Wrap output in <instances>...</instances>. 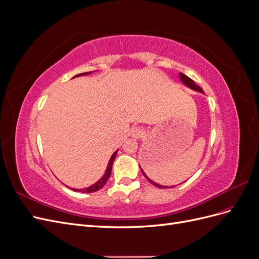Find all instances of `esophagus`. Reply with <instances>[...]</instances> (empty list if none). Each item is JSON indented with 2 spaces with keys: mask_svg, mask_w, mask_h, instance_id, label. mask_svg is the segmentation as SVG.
<instances>
[{
  "mask_svg": "<svg viewBox=\"0 0 259 259\" xmlns=\"http://www.w3.org/2000/svg\"><path fill=\"white\" fill-rule=\"evenodd\" d=\"M144 134H145V131H144L142 127H138V126L133 127L132 131H131V136H132L133 138H135V139L142 138Z\"/></svg>",
  "mask_w": 259,
  "mask_h": 259,
  "instance_id": "esophagus-1",
  "label": "esophagus"
}]
</instances>
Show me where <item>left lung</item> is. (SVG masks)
Listing matches in <instances>:
<instances>
[{
	"mask_svg": "<svg viewBox=\"0 0 259 259\" xmlns=\"http://www.w3.org/2000/svg\"><path fill=\"white\" fill-rule=\"evenodd\" d=\"M179 77H180V80H182V82L187 86V88H189V89H191V90H193V91H197V92H200V93H202L203 94V91H202V89L201 88H199V86L197 85V84H195L191 79H190V77H188L187 75H185L184 73H179ZM140 167V166H139ZM140 170H142V173H143V175L149 180V182H150L153 186H155V187H158V188H161V189H163V188H164V189H165V188H170V187H174V186H162V185H159V184H156V183H154L153 182V180H151L150 178H149L146 174H145V171L142 169V168H140Z\"/></svg>",
	"mask_w": 259,
	"mask_h": 259,
	"instance_id": "obj_1",
	"label": "left lung"
}]
</instances>
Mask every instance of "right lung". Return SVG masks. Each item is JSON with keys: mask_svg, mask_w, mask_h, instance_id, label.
I'll return each instance as SVG.
<instances>
[{"mask_svg": "<svg viewBox=\"0 0 259 259\" xmlns=\"http://www.w3.org/2000/svg\"><path fill=\"white\" fill-rule=\"evenodd\" d=\"M91 73H92V72H84V73L76 74L75 76L88 75V74H91ZM75 76H74V77H75ZM116 152H117V150L111 155V158H110V160H109V163H108V165H107V169H106V171H105V174L103 175V177H101V178L98 180L97 183H95V184L90 186V187H88V188H84V189H75V188H72V190L79 191V192H83V193H91V192H95V191L100 190L101 188H103V187L106 185V183H107V180L109 179V177H110L111 169H112V164H113V162H114Z\"/></svg>", "mask_w": 259, "mask_h": 259, "instance_id": "obj_1", "label": "right lung"}]
</instances>
